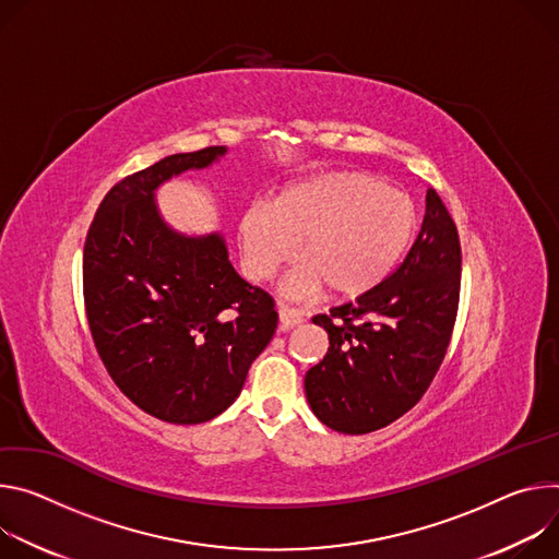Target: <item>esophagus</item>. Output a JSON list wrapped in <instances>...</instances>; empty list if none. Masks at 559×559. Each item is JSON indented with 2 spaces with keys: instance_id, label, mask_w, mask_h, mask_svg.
Returning <instances> with one entry per match:
<instances>
[{
  "instance_id": "1",
  "label": "esophagus",
  "mask_w": 559,
  "mask_h": 559,
  "mask_svg": "<svg viewBox=\"0 0 559 559\" xmlns=\"http://www.w3.org/2000/svg\"><path fill=\"white\" fill-rule=\"evenodd\" d=\"M277 313H280V329H282V331H290L293 326H297V324L304 322V313L297 311V308L286 306V304H280V306H277Z\"/></svg>"
}]
</instances>
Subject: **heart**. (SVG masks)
Segmentation results:
<instances>
[{"label": "heart", "mask_w": 559, "mask_h": 559, "mask_svg": "<svg viewBox=\"0 0 559 559\" xmlns=\"http://www.w3.org/2000/svg\"><path fill=\"white\" fill-rule=\"evenodd\" d=\"M419 233L415 202L364 170H326L284 183L273 204L251 202L237 215L241 271L266 282L295 255L284 280L290 295L320 293L333 301L380 288L406 260Z\"/></svg>", "instance_id": "b5f03b06"}]
</instances>
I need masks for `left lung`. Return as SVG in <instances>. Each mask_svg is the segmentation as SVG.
<instances>
[{
  "mask_svg": "<svg viewBox=\"0 0 559 559\" xmlns=\"http://www.w3.org/2000/svg\"><path fill=\"white\" fill-rule=\"evenodd\" d=\"M455 222L428 189L419 235L400 269L373 293L316 316L329 350L304 378L316 417L364 436L411 411L447 355L460 301Z\"/></svg>",
  "mask_w": 559,
  "mask_h": 559,
  "instance_id": "obj_1",
  "label": "left lung"
}]
</instances>
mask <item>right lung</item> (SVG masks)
Returning <instances> with one entry per match:
<instances>
[{"label":"right lung","instance_id":"add662e5","mask_svg":"<svg viewBox=\"0 0 559 559\" xmlns=\"http://www.w3.org/2000/svg\"><path fill=\"white\" fill-rule=\"evenodd\" d=\"M226 153H177L121 179L84 243L86 316L108 376L170 424L224 413L277 329L273 297L237 275L224 235L175 230L157 206L162 183Z\"/></svg>","mask_w":559,"mask_h":559}]
</instances>
